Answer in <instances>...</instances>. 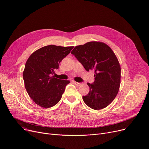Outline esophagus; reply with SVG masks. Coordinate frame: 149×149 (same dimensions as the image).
I'll return each instance as SVG.
<instances>
[{"label": "esophagus", "mask_w": 149, "mask_h": 149, "mask_svg": "<svg viewBox=\"0 0 149 149\" xmlns=\"http://www.w3.org/2000/svg\"><path fill=\"white\" fill-rule=\"evenodd\" d=\"M73 82L77 86H80L82 85V82H75V81H73Z\"/></svg>", "instance_id": "esophagus-1"}]
</instances>
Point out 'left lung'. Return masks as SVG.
I'll use <instances>...</instances> for the list:
<instances>
[{"mask_svg":"<svg viewBox=\"0 0 149 149\" xmlns=\"http://www.w3.org/2000/svg\"><path fill=\"white\" fill-rule=\"evenodd\" d=\"M71 53L87 71H95V81L87 83L89 92L82 96L84 102L95 110L108 107L116 96L120 84V66L112 49L104 42L91 41L75 47Z\"/></svg>","mask_w":149,"mask_h":149,"instance_id":"left-lung-1","label":"left lung"}]
</instances>
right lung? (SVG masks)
<instances>
[{
	"instance_id": "1",
	"label": "right lung",
	"mask_w": 149,
	"mask_h": 149,
	"mask_svg": "<svg viewBox=\"0 0 149 149\" xmlns=\"http://www.w3.org/2000/svg\"><path fill=\"white\" fill-rule=\"evenodd\" d=\"M73 48L47 45L34 52L26 61L23 73L25 88L33 101L41 107L51 108L60 101L70 81L57 79L53 74Z\"/></svg>"
}]
</instances>
